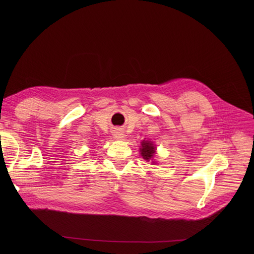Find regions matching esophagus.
Listing matches in <instances>:
<instances>
[{
  "instance_id": "obj_1",
  "label": "esophagus",
  "mask_w": 254,
  "mask_h": 254,
  "mask_svg": "<svg viewBox=\"0 0 254 254\" xmlns=\"http://www.w3.org/2000/svg\"><path fill=\"white\" fill-rule=\"evenodd\" d=\"M113 136H114L115 139H123V138H125V134L123 132V130H119V129L114 130Z\"/></svg>"
}]
</instances>
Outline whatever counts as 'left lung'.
Returning <instances> with one entry per match:
<instances>
[{
    "mask_svg": "<svg viewBox=\"0 0 254 254\" xmlns=\"http://www.w3.org/2000/svg\"><path fill=\"white\" fill-rule=\"evenodd\" d=\"M140 150H141V154H142L143 158L146 159V161H149V159H151L153 157V154L155 152V147L151 142L143 141L142 148H140Z\"/></svg>",
    "mask_w": 254,
    "mask_h": 254,
    "instance_id": "left-lung-1",
    "label": "left lung"
}]
</instances>
